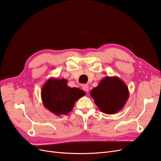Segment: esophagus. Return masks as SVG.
Segmentation results:
<instances>
[{
  "mask_svg": "<svg viewBox=\"0 0 161 161\" xmlns=\"http://www.w3.org/2000/svg\"><path fill=\"white\" fill-rule=\"evenodd\" d=\"M82 89H83L85 92H89V85H82Z\"/></svg>",
  "mask_w": 161,
  "mask_h": 161,
  "instance_id": "obj_1",
  "label": "esophagus"
}]
</instances>
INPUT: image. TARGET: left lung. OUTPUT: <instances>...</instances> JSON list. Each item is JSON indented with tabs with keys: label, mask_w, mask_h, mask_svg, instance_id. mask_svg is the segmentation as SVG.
<instances>
[{
	"label": "left lung",
	"mask_w": 161,
	"mask_h": 161,
	"mask_svg": "<svg viewBox=\"0 0 161 161\" xmlns=\"http://www.w3.org/2000/svg\"><path fill=\"white\" fill-rule=\"evenodd\" d=\"M100 111L115 114L122 109L129 98L128 87L118 76H105L90 92Z\"/></svg>",
	"instance_id": "8db88e82"
}]
</instances>
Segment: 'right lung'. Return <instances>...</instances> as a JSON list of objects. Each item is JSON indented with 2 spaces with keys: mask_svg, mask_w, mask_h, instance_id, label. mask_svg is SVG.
I'll list each match as a JSON object with an SVG mask.
<instances>
[{
  "mask_svg": "<svg viewBox=\"0 0 161 161\" xmlns=\"http://www.w3.org/2000/svg\"><path fill=\"white\" fill-rule=\"evenodd\" d=\"M66 79L50 78L43 85L41 96L45 108L58 116L67 115L74 108L76 101L85 95L79 88H71Z\"/></svg>",
  "mask_w": 161,
  "mask_h": 161,
  "instance_id": "right-lung-1",
  "label": "right lung"
}]
</instances>
